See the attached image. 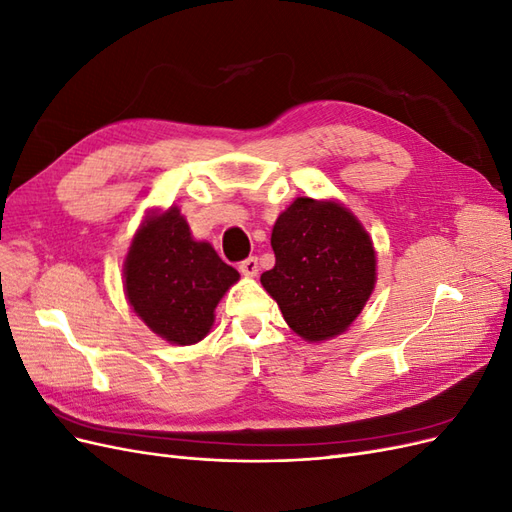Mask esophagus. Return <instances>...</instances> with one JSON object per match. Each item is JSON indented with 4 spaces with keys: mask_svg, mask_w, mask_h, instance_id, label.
Segmentation results:
<instances>
[{
    "mask_svg": "<svg viewBox=\"0 0 512 512\" xmlns=\"http://www.w3.org/2000/svg\"><path fill=\"white\" fill-rule=\"evenodd\" d=\"M239 271H241L245 277L258 275V258H256V256H250V258H245L243 262H239Z\"/></svg>",
    "mask_w": 512,
    "mask_h": 512,
    "instance_id": "esophagus-1",
    "label": "esophagus"
}]
</instances>
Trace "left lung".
Wrapping results in <instances>:
<instances>
[{
	"label": "left lung",
	"mask_w": 512,
	"mask_h": 512,
	"mask_svg": "<svg viewBox=\"0 0 512 512\" xmlns=\"http://www.w3.org/2000/svg\"><path fill=\"white\" fill-rule=\"evenodd\" d=\"M275 267L260 275L288 327L307 342L344 333L376 284V252L359 220L337 203L297 198L271 235Z\"/></svg>",
	"instance_id": "obj_1"
}]
</instances>
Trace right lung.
I'll return each instance as SVG.
<instances>
[{
  "label": "right lung",
  "instance_id": "obj_1",
  "mask_svg": "<svg viewBox=\"0 0 512 512\" xmlns=\"http://www.w3.org/2000/svg\"><path fill=\"white\" fill-rule=\"evenodd\" d=\"M126 294L147 327L170 344L190 346L213 324V309L239 280L237 269L194 241L177 207L153 215L136 232L126 258Z\"/></svg>",
  "mask_w": 512,
  "mask_h": 512
}]
</instances>
